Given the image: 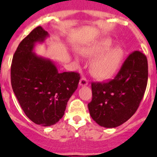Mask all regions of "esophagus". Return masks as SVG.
<instances>
[{
    "instance_id": "esophagus-1",
    "label": "esophagus",
    "mask_w": 157,
    "mask_h": 157,
    "mask_svg": "<svg viewBox=\"0 0 157 157\" xmlns=\"http://www.w3.org/2000/svg\"><path fill=\"white\" fill-rule=\"evenodd\" d=\"M86 85H88V81H87L86 78L85 77L81 78V79H80L79 81V86H86Z\"/></svg>"
}]
</instances>
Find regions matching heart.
Segmentation results:
<instances>
[{"mask_svg": "<svg viewBox=\"0 0 157 157\" xmlns=\"http://www.w3.org/2000/svg\"><path fill=\"white\" fill-rule=\"evenodd\" d=\"M112 40L104 37L83 50L89 57L97 56L90 64L92 75L100 80L109 79L116 73L123 62L124 51L120 46L112 47Z\"/></svg>", "mask_w": 157, "mask_h": 157, "instance_id": "1", "label": "heart"}]
</instances>
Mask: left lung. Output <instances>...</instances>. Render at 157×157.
<instances>
[{
    "label": "left lung",
    "mask_w": 157,
    "mask_h": 157,
    "mask_svg": "<svg viewBox=\"0 0 157 157\" xmlns=\"http://www.w3.org/2000/svg\"><path fill=\"white\" fill-rule=\"evenodd\" d=\"M148 82V61L139 51L130 53L114 79L91 84L93 98L90 114L100 126L114 128L135 113Z\"/></svg>",
    "instance_id": "8db88e82"
}]
</instances>
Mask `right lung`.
<instances>
[{
  "label": "right lung",
  "instance_id": "right-lung-1",
  "mask_svg": "<svg viewBox=\"0 0 157 157\" xmlns=\"http://www.w3.org/2000/svg\"><path fill=\"white\" fill-rule=\"evenodd\" d=\"M48 37L41 27L34 29L19 43L11 66V83L19 105L32 122L43 127L63 117L80 79L76 72L59 73L50 59L34 52L36 43Z\"/></svg>",
  "mask_w": 157,
  "mask_h": 157
}]
</instances>
